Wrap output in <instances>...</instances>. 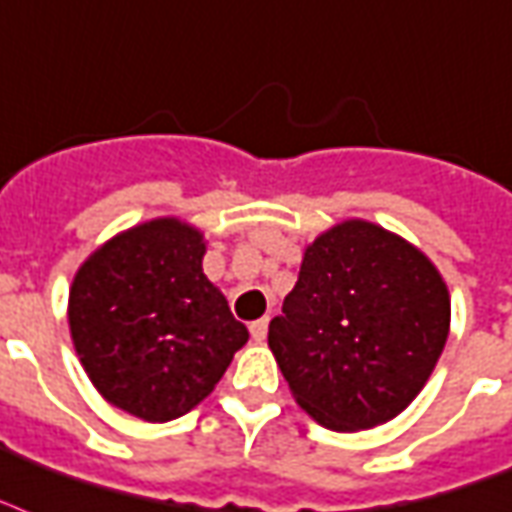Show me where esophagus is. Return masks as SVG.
Returning <instances> with one entry per match:
<instances>
[{
	"label": "esophagus",
	"instance_id": "esophagus-1",
	"mask_svg": "<svg viewBox=\"0 0 512 512\" xmlns=\"http://www.w3.org/2000/svg\"><path fill=\"white\" fill-rule=\"evenodd\" d=\"M249 333H252V338H255L257 343L265 341V335H268V317L255 319V322L249 325Z\"/></svg>",
	"mask_w": 512,
	"mask_h": 512
}]
</instances>
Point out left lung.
Wrapping results in <instances>:
<instances>
[{
    "mask_svg": "<svg viewBox=\"0 0 512 512\" xmlns=\"http://www.w3.org/2000/svg\"><path fill=\"white\" fill-rule=\"evenodd\" d=\"M448 325L451 298L432 260L381 225L346 220L306 247L268 346L311 419L357 432L413 403Z\"/></svg>",
    "mask_w": 512,
    "mask_h": 512,
    "instance_id": "left-lung-1",
    "label": "left lung"
}]
</instances>
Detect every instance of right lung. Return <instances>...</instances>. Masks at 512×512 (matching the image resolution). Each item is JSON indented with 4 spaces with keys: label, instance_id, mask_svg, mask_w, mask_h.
<instances>
[{
    "label": "right lung",
    "instance_id": "1",
    "mask_svg": "<svg viewBox=\"0 0 512 512\" xmlns=\"http://www.w3.org/2000/svg\"><path fill=\"white\" fill-rule=\"evenodd\" d=\"M204 255L201 230L158 217L117 233L74 273V351L99 395L136 419L193 411L249 341Z\"/></svg>",
    "mask_w": 512,
    "mask_h": 512
}]
</instances>
